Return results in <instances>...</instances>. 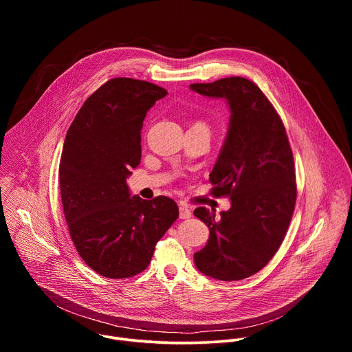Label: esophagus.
<instances>
[{
	"instance_id": "34e87169",
	"label": "esophagus",
	"mask_w": 352,
	"mask_h": 352,
	"mask_svg": "<svg viewBox=\"0 0 352 352\" xmlns=\"http://www.w3.org/2000/svg\"><path fill=\"white\" fill-rule=\"evenodd\" d=\"M190 216H192L190 208H188L186 205H179V219L185 220V219H189Z\"/></svg>"
}]
</instances>
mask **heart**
<instances>
[{
  "mask_svg": "<svg viewBox=\"0 0 352 352\" xmlns=\"http://www.w3.org/2000/svg\"><path fill=\"white\" fill-rule=\"evenodd\" d=\"M195 125H199V126H205V128H208V126H206V124H205V122H202V121L197 122V124H195Z\"/></svg>",
  "mask_w": 352,
  "mask_h": 352,
  "instance_id": "heart-1",
  "label": "heart"
}]
</instances>
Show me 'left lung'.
I'll return each instance as SVG.
<instances>
[{
	"label": "left lung",
	"mask_w": 352,
	"mask_h": 352,
	"mask_svg": "<svg viewBox=\"0 0 352 352\" xmlns=\"http://www.w3.org/2000/svg\"><path fill=\"white\" fill-rule=\"evenodd\" d=\"M190 90L226 98L230 124L210 173L214 196H228L231 208L195 209L210 231L208 243L193 255L205 276L236 281L263 269L278 250L296 200L295 166L281 118L249 79L230 76L193 83Z\"/></svg>",
	"instance_id": "left-lung-1"
}]
</instances>
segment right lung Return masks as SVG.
<instances>
[{"instance_id":"1","label":"right lung","mask_w":352,"mask_h":352,"mask_svg":"<svg viewBox=\"0 0 352 352\" xmlns=\"http://www.w3.org/2000/svg\"><path fill=\"white\" fill-rule=\"evenodd\" d=\"M166 96L146 80L110 79L83 103L65 136L58 177L68 230L83 262L107 278L143 272L179 214L173 199L131 197L126 184L140 163L146 113Z\"/></svg>"}]
</instances>
